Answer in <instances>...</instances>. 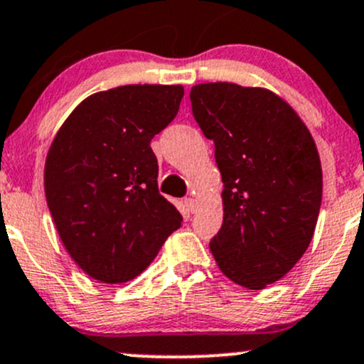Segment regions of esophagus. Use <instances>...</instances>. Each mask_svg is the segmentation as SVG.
Returning a JSON list of instances; mask_svg holds the SVG:
<instances>
[{
	"instance_id": "1",
	"label": "esophagus",
	"mask_w": 364,
	"mask_h": 364,
	"mask_svg": "<svg viewBox=\"0 0 364 364\" xmlns=\"http://www.w3.org/2000/svg\"><path fill=\"white\" fill-rule=\"evenodd\" d=\"M185 205H186V210H188V213H191L193 214L195 210H197V200H195V198H186L185 200Z\"/></svg>"
}]
</instances>
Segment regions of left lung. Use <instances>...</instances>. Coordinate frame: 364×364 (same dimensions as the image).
I'll return each instance as SVG.
<instances>
[{
	"label": "left lung",
	"mask_w": 364,
	"mask_h": 364,
	"mask_svg": "<svg viewBox=\"0 0 364 364\" xmlns=\"http://www.w3.org/2000/svg\"><path fill=\"white\" fill-rule=\"evenodd\" d=\"M190 100L225 185L210 252L231 282L262 290L313 240L323 193L316 143L297 112L266 87L205 82L191 87Z\"/></svg>",
	"instance_id": "obj_1"
}]
</instances>
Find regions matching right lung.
<instances>
[{
	"instance_id": "right-lung-1",
	"label": "right lung",
	"mask_w": 364,
	"mask_h": 364,
	"mask_svg": "<svg viewBox=\"0 0 364 364\" xmlns=\"http://www.w3.org/2000/svg\"><path fill=\"white\" fill-rule=\"evenodd\" d=\"M181 85H129L82 100L51 141L45 195L63 247L102 283L149 267L181 214L159 193L150 141L176 117Z\"/></svg>"
}]
</instances>
